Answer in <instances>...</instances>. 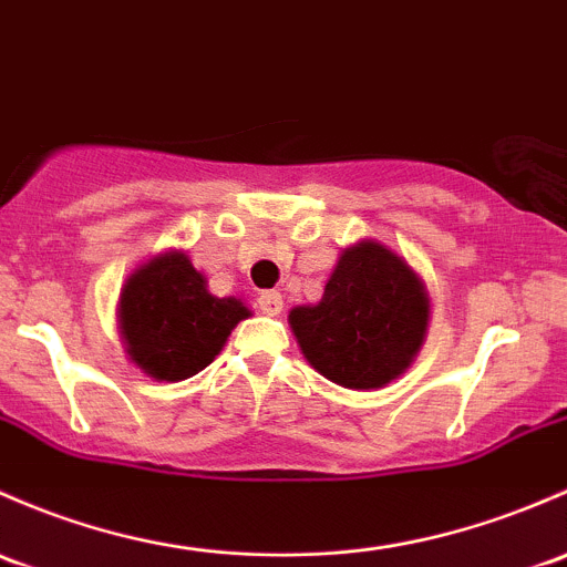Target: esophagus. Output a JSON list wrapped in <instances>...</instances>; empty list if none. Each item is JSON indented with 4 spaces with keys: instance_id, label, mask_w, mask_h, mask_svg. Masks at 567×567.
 Masks as SVG:
<instances>
[{
    "instance_id": "obj_1",
    "label": "esophagus",
    "mask_w": 567,
    "mask_h": 567,
    "mask_svg": "<svg viewBox=\"0 0 567 567\" xmlns=\"http://www.w3.org/2000/svg\"><path fill=\"white\" fill-rule=\"evenodd\" d=\"M258 309L268 318H274V315L282 312V296L277 293V290H264V293L258 296Z\"/></svg>"
}]
</instances>
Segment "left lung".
Returning a JSON list of instances; mask_svg holds the SVG:
<instances>
[{"label": "left lung", "mask_w": 567, "mask_h": 567, "mask_svg": "<svg viewBox=\"0 0 567 567\" xmlns=\"http://www.w3.org/2000/svg\"><path fill=\"white\" fill-rule=\"evenodd\" d=\"M429 299L419 274L378 241L344 249L323 299L290 312L307 361L344 389H383L424 342Z\"/></svg>", "instance_id": "8db88e82"}]
</instances>
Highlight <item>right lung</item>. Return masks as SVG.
<instances>
[{"label":"right lung","instance_id":"right-lung-1","mask_svg":"<svg viewBox=\"0 0 567 567\" xmlns=\"http://www.w3.org/2000/svg\"><path fill=\"white\" fill-rule=\"evenodd\" d=\"M249 309L206 290L184 252H165L141 266L122 290V333L127 353L154 380H187L223 350Z\"/></svg>","mask_w":567,"mask_h":567}]
</instances>
